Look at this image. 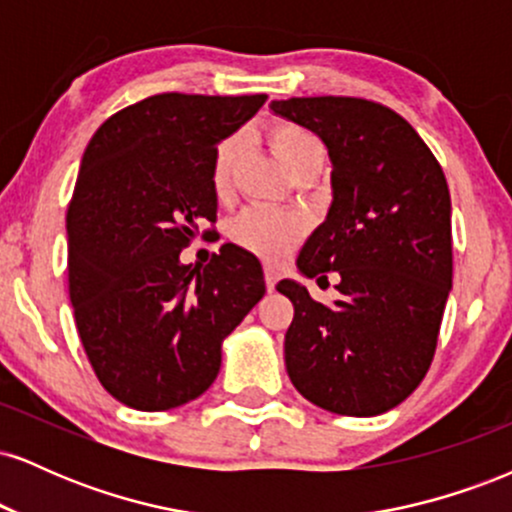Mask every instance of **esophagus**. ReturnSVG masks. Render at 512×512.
Wrapping results in <instances>:
<instances>
[{"instance_id": "esophagus-1", "label": "esophagus", "mask_w": 512, "mask_h": 512, "mask_svg": "<svg viewBox=\"0 0 512 512\" xmlns=\"http://www.w3.org/2000/svg\"><path fill=\"white\" fill-rule=\"evenodd\" d=\"M264 284H267V291H274L276 284H279V272L274 267L264 269Z\"/></svg>"}]
</instances>
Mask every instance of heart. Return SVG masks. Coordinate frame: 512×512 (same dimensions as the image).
Returning a JSON list of instances; mask_svg holds the SVG:
<instances>
[{
    "mask_svg": "<svg viewBox=\"0 0 512 512\" xmlns=\"http://www.w3.org/2000/svg\"><path fill=\"white\" fill-rule=\"evenodd\" d=\"M269 144H272L279 163L296 175L298 170L308 166H325V144L315 132L305 129L296 122H274L269 129ZM243 151V134H231L221 139L211 156V190L219 199L231 195L233 173ZM305 221L296 214H281L272 209H245L236 219L228 223V238L238 248L252 252L264 262H281L291 255V250L301 243Z\"/></svg>",
    "mask_w": 512,
    "mask_h": 512,
    "instance_id": "b5f03b06",
    "label": "heart"
}]
</instances>
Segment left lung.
Instances as JSON below:
<instances>
[{
	"label": "left lung",
	"mask_w": 512,
	"mask_h": 512,
	"mask_svg": "<svg viewBox=\"0 0 512 512\" xmlns=\"http://www.w3.org/2000/svg\"><path fill=\"white\" fill-rule=\"evenodd\" d=\"M269 110L315 132L332 163V204L305 240L298 272H337L332 305L293 279L284 339L293 387L344 416L395 409L424 380L452 289L450 192L436 156L404 117L363 98L272 101Z\"/></svg>",
	"instance_id": "left-lung-1"
}]
</instances>
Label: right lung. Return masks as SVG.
Returning <instances> with one entry per match:
<instances>
[{
    "label": "right lung",
    "mask_w": 512,
    "mask_h": 512,
    "mask_svg": "<svg viewBox=\"0 0 512 512\" xmlns=\"http://www.w3.org/2000/svg\"><path fill=\"white\" fill-rule=\"evenodd\" d=\"M267 96L161 93L105 120L81 158L67 211L76 330L117 402L166 411L209 390L221 344L264 296L255 255L180 252L216 221L211 156Z\"/></svg>",
    "instance_id": "1"
}]
</instances>
